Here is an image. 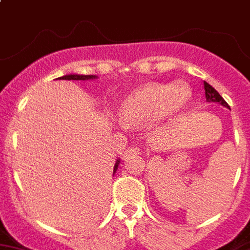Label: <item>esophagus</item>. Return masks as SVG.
<instances>
[{
    "label": "esophagus",
    "instance_id": "1",
    "mask_svg": "<svg viewBox=\"0 0 250 250\" xmlns=\"http://www.w3.org/2000/svg\"><path fill=\"white\" fill-rule=\"evenodd\" d=\"M137 154H140V148H138L137 146H133V147L127 148V150L125 151V154H123V156L128 157V156H131V155H137Z\"/></svg>",
    "mask_w": 250,
    "mask_h": 250
}]
</instances>
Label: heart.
Wrapping results in <instances>:
<instances>
[{
	"label": "heart",
	"mask_w": 250,
	"mask_h": 250,
	"mask_svg": "<svg viewBox=\"0 0 250 250\" xmlns=\"http://www.w3.org/2000/svg\"><path fill=\"white\" fill-rule=\"evenodd\" d=\"M189 98L190 90L184 83L171 86L150 83L136 90L125 100L119 115L125 123L157 121L183 110Z\"/></svg>",
	"instance_id": "b5f03b06"
}]
</instances>
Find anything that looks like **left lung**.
Returning <instances> with one entry per match:
<instances>
[{
	"mask_svg": "<svg viewBox=\"0 0 250 250\" xmlns=\"http://www.w3.org/2000/svg\"><path fill=\"white\" fill-rule=\"evenodd\" d=\"M203 85H205V93H206V99L207 102H213V103H219V104H221V105L226 106V108H229V104L228 103L224 100V98H222L221 95H220L217 91H216L215 89H213L212 86L209 85V83H207L206 81L203 83Z\"/></svg>",
	"mask_w": 250,
	"mask_h": 250,
	"instance_id": "obj_1",
	"label": "left lung"
}]
</instances>
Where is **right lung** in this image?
I'll list each match as a JSON object with an SVG mask.
<instances>
[{"mask_svg": "<svg viewBox=\"0 0 250 250\" xmlns=\"http://www.w3.org/2000/svg\"><path fill=\"white\" fill-rule=\"evenodd\" d=\"M96 76H94V75H66V76H62L60 77L61 80H90V79H95ZM118 164H119V160L115 163L114 165V170H113V173H115L117 171V169H118Z\"/></svg>", "mask_w": 250, "mask_h": 250, "instance_id": "1", "label": "right lung"}]
</instances>
